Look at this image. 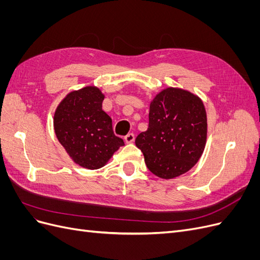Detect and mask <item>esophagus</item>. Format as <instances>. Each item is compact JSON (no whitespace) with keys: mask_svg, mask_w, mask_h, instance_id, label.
<instances>
[{"mask_svg":"<svg viewBox=\"0 0 260 260\" xmlns=\"http://www.w3.org/2000/svg\"><path fill=\"white\" fill-rule=\"evenodd\" d=\"M135 139H136V137H135V135H133V133H128V135L124 137V142L125 143H132L133 141H135Z\"/></svg>","mask_w":260,"mask_h":260,"instance_id":"esophagus-1","label":"esophagus"}]
</instances>
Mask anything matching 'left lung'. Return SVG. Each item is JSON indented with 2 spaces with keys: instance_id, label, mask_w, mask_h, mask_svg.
<instances>
[{
  "instance_id": "8db88e82",
  "label": "left lung",
  "mask_w": 260,
  "mask_h": 260,
  "mask_svg": "<svg viewBox=\"0 0 260 260\" xmlns=\"http://www.w3.org/2000/svg\"><path fill=\"white\" fill-rule=\"evenodd\" d=\"M207 117L203 102L182 89L168 88L149 106L148 128L136 139L149 171L172 179L190 170L204 152Z\"/></svg>"
}]
</instances>
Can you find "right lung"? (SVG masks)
<instances>
[{
	"label": "right lung",
	"instance_id": "right-lung-1",
	"mask_svg": "<svg viewBox=\"0 0 260 260\" xmlns=\"http://www.w3.org/2000/svg\"><path fill=\"white\" fill-rule=\"evenodd\" d=\"M104 95L95 86L74 91L60 102L54 115V129L60 144L79 166L99 169L123 140L113 131L112 118L103 109Z\"/></svg>",
	"mask_w": 260,
	"mask_h": 260
}]
</instances>
